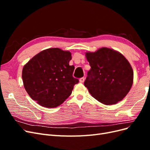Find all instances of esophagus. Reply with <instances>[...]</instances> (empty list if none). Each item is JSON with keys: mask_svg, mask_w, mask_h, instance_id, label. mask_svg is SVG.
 I'll return each instance as SVG.
<instances>
[{"mask_svg": "<svg viewBox=\"0 0 150 150\" xmlns=\"http://www.w3.org/2000/svg\"><path fill=\"white\" fill-rule=\"evenodd\" d=\"M84 79H85V78H84V77H83V78H81L79 79V82H80V83H84Z\"/></svg>", "mask_w": 150, "mask_h": 150, "instance_id": "esophagus-1", "label": "esophagus"}]
</instances>
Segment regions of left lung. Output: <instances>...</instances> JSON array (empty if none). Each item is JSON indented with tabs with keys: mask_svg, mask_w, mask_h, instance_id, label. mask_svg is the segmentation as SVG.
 <instances>
[{
	"mask_svg": "<svg viewBox=\"0 0 150 150\" xmlns=\"http://www.w3.org/2000/svg\"><path fill=\"white\" fill-rule=\"evenodd\" d=\"M86 56L91 69L84 84L89 93L106 105L121 101L133 83V71L128 60L121 53L106 47L87 52Z\"/></svg>",
	"mask_w": 150,
	"mask_h": 150,
	"instance_id": "8db88e82",
	"label": "left lung"
}]
</instances>
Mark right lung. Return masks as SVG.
I'll return each instance as SVG.
<instances>
[{"mask_svg":"<svg viewBox=\"0 0 150 150\" xmlns=\"http://www.w3.org/2000/svg\"><path fill=\"white\" fill-rule=\"evenodd\" d=\"M71 54L59 48L42 51L24 66L22 80L30 97L40 106H59L72 93L79 83L72 74L74 66H69Z\"/></svg>","mask_w":150,"mask_h":150,"instance_id":"obj_1","label":"right lung"}]
</instances>
